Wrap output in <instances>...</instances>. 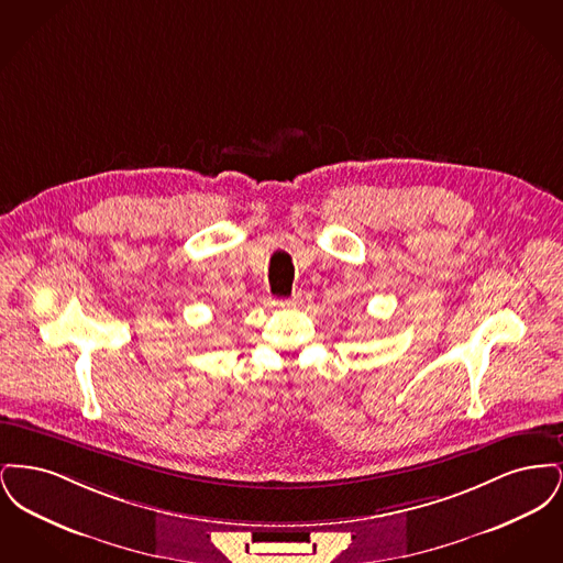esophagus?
Listing matches in <instances>:
<instances>
[{"instance_id": "obj_1", "label": "esophagus", "mask_w": 563, "mask_h": 563, "mask_svg": "<svg viewBox=\"0 0 563 563\" xmlns=\"http://www.w3.org/2000/svg\"><path fill=\"white\" fill-rule=\"evenodd\" d=\"M299 301H301V299H299V294H297V295H294V297H291V299H287V301H280V303H283V306H297V303H299Z\"/></svg>"}]
</instances>
